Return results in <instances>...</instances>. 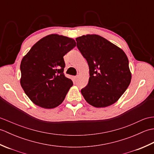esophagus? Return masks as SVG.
<instances>
[{
    "label": "esophagus",
    "instance_id": "1",
    "mask_svg": "<svg viewBox=\"0 0 154 154\" xmlns=\"http://www.w3.org/2000/svg\"><path fill=\"white\" fill-rule=\"evenodd\" d=\"M78 77H78L77 76H77H74V79L75 80V81H76V80H77V79H78Z\"/></svg>",
    "mask_w": 154,
    "mask_h": 154
}]
</instances>
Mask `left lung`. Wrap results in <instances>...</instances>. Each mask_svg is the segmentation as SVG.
<instances>
[{
    "label": "left lung",
    "instance_id": "obj_1",
    "mask_svg": "<svg viewBox=\"0 0 154 154\" xmlns=\"http://www.w3.org/2000/svg\"><path fill=\"white\" fill-rule=\"evenodd\" d=\"M76 41L78 50L89 67V83L81 91L85 99L97 108L116 103L131 81L126 54L99 35H82Z\"/></svg>",
    "mask_w": 154,
    "mask_h": 154
}]
</instances>
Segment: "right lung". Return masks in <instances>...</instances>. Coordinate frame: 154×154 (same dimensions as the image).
Wrapping results in <instances>:
<instances>
[{
  "label": "right lung",
  "instance_id": "right-lung-1",
  "mask_svg": "<svg viewBox=\"0 0 154 154\" xmlns=\"http://www.w3.org/2000/svg\"><path fill=\"white\" fill-rule=\"evenodd\" d=\"M75 46L73 39L50 34L36 42L22 58L20 84L35 104L54 109L63 102L73 86L63 73V56Z\"/></svg>",
  "mask_w": 154,
  "mask_h": 154
}]
</instances>
